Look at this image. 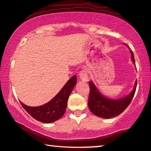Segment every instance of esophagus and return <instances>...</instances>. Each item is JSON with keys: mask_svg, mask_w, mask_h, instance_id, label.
I'll return each instance as SVG.
<instances>
[{"mask_svg": "<svg viewBox=\"0 0 151 151\" xmlns=\"http://www.w3.org/2000/svg\"><path fill=\"white\" fill-rule=\"evenodd\" d=\"M79 76H80V78L82 80V82H88V80H89L88 76L86 71V70H84V69L82 71H81L79 73Z\"/></svg>", "mask_w": 151, "mask_h": 151, "instance_id": "obj_1", "label": "esophagus"}]
</instances>
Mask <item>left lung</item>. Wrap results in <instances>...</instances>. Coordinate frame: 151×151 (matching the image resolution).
Wrapping results in <instances>:
<instances>
[{"mask_svg": "<svg viewBox=\"0 0 151 151\" xmlns=\"http://www.w3.org/2000/svg\"><path fill=\"white\" fill-rule=\"evenodd\" d=\"M130 52L132 61L135 65L134 54L132 50H130ZM89 86L90 92L88 98V107L90 111L97 117L109 119L121 114L130 104L135 94L137 80H136L135 85L130 93L123 98L117 99H109L104 96L92 81L89 82Z\"/></svg>", "mask_w": 151, "mask_h": 151, "instance_id": "1", "label": "left lung"}]
</instances>
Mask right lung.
<instances>
[{
	"mask_svg": "<svg viewBox=\"0 0 151 151\" xmlns=\"http://www.w3.org/2000/svg\"><path fill=\"white\" fill-rule=\"evenodd\" d=\"M77 82V77L73 76L67 82L61 90L52 100L45 105L29 106L20 101L24 109L34 119L46 124L54 122L63 117L65 112L69 95Z\"/></svg>",
	"mask_w": 151,
	"mask_h": 151,
	"instance_id": "1",
	"label": "right lung"
}]
</instances>
